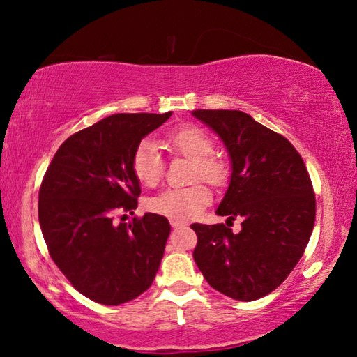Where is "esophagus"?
<instances>
[{
  "label": "esophagus",
  "instance_id": "obj_1",
  "mask_svg": "<svg viewBox=\"0 0 357 357\" xmlns=\"http://www.w3.org/2000/svg\"><path fill=\"white\" fill-rule=\"evenodd\" d=\"M171 226L174 227V229H177V227H183V226H186V224L183 222V221H177V220H171Z\"/></svg>",
  "mask_w": 357,
  "mask_h": 357
}]
</instances>
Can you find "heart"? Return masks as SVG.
<instances>
[{
	"instance_id": "1",
	"label": "heart",
	"mask_w": 357,
	"mask_h": 357,
	"mask_svg": "<svg viewBox=\"0 0 357 357\" xmlns=\"http://www.w3.org/2000/svg\"><path fill=\"white\" fill-rule=\"evenodd\" d=\"M166 142L175 152L192 160L191 178H202L215 186L224 185L229 178V165L221 158L211 156L215 142L211 136L196 125H185L167 135ZM131 171L136 180L146 186H155L165 172L158 144L144 137L136 144L131 153ZM211 201V192L202 183H195L185 188H167L146 202L147 210L152 213L186 221L197 216Z\"/></svg>"
}]
</instances>
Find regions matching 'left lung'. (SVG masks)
<instances>
[{"label": "left lung", "mask_w": 357, "mask_h": 357, "mask_svg": "<svg viewBox=\"0 0 357 357\" xmlns=\"http://www.w3.org/2000/svg\"><path fill=\"white\" fill-rule=\"evenodd\" d=\"M215 131L232 165L216 215L241 218L234 234L224 224H192V257L215 290L254 301L276 290L303 257L315 224V195L301 155L282 135L243 111L196 109Z\"/></svg>", "instance_id": "left-lung-1"}]
</instances>
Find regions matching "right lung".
<instances>
[{
  "instance_id": "add662e5",
  "label": "right lung",
  "mask_w": 357,
  "mask_h": 357,
  "mask_svg": "<svg viewBox=\"0 0 357 357\" xmlns=\"http://www.w3.org/2000/svg\"><path fill=\"white\" fill-rule=\"evenodd\" d=\"M172 116L112 114L61 144L42 180L39 222L50 255L81 295L98 304L128 303L152 285L171 226L146 213L117 224L137 207L141 186L131 153Z\"/></svg>"
}]
</instances>
